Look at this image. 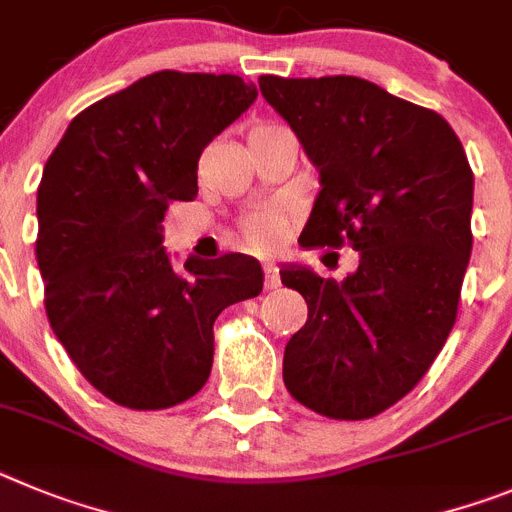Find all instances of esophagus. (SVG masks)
I'll list each match as a JSON object with an SVG mask.
<instances>
[{"label":"esophagus","mask_w":512,"mask_h":512,"mask_svg":"<svg viewBox=\"0 0 512 512\" xmlns=\"http://www.w3.org/2000/svg\"><path fill=\"white\" fill-rule=\"evenodd\" d=\"M262 273H265V290H275L280 285V273L273 262H265L262 265Z\"/></svg>","instance_id":"1"}]
</instances>
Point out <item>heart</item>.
Returning a JSON list of instances; mask_svg holds the SVG:
<instances>
[{
    "mask_svg": "<svg viewBox=\"0 0 512 512\" xmlns=\"http://www.w3.org/2000/svg\"><path fill=\"white\" fill-rule=\"evenodd\" d=\"M262 127H270V124H257L255 130H262ZM290 227H293V219H290L288 211L280 209V206H267V209L250 211V214L239 222V232L245 237L247 247L255 252L278 250L280 242L290 234Z\"/></svg>",
    "mask_w": 512,
    "mask_h": 512,
    "instance_id": "b5f03b06",
    "label": "heart"
}]
</instances>
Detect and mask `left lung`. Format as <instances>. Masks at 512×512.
Returning <instances> with one entry per match:
<instances>
[{
    "mask_svg": "<svg viewBox=\"0 0 512 512\" xmlns=\"http://www.w3.org/2000/svg\"><path fill=\"white\" fill-rule=\"evenodd\" d=\"M257 84L319 168L301 247L359 252L342 283L280 270L308 303L285 344V388L319 416L372 418L416 388L457 321L472 252L467 153L441 114L365 78Z\"/></svg>",
    "mask_w": 512,
    "mask_h": 512,
    "instance_id": "left-lung-1",
    "label": "left lung"
}]
</instances>
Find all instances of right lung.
Masks as SVG:
<instances>
[{"instance_id": "right-lung-1", "label": "right lung", "mask_w": 512, "mask_h": 512, "mask_svg": "<svg viewBox=\"0 0 512 512\" xmlns=\"http://www.w3.org/2000/svg\"><path fill=\"white\" fill-rule=\"evenodd\" d=\"M232 73L158 71L76 114L38 186L45 313L78 372L112 403L163 411L214 362V321L260 296V262L163 250L165 211L199 193L204 147L255 101Z\"/></svg>"}]
</instances>
